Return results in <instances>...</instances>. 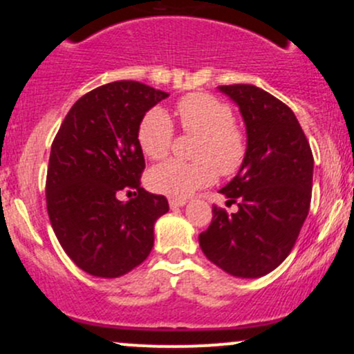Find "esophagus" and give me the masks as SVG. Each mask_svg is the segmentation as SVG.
Listing matches in <instances>:
<instances>
[{
    "mask_svg": "<svg viewBox=\"0 0 354 354\" xmlns=\"http://www.w3.org/2000/svg\"><path fill=\"white\" fill-rule=\"evenodd\" d=\"M186 205V200H178V198H171L169 200V206L171 208H180V206H185Z\"/></svg>",
    "mask_w": 354,
    "mask_h": 354,
    "instance_id": "esophagus-1",
    "label": "esophagus"
}]
</instances>
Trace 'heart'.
I'll return each instance as SVG.
<instances>
[{"label":"heart","mask_w":354,"mask_h":354,"mask_svg":"<svg viewBox=\"0 0 354 354\" xmlns=\"http://www.w3.org/2000/svg\"><path fill=\"white\" fill-rule=\"evenodd\" d=\"M176 115L183 131L200 135L194 148L196 161L168 160L153 166L146 176L153 191L183 200L213 185L218 173L233 176L245 166L248 136L234 123L233 109L226 101L209 93H189L176 103ZM173 141L174 124L168 113L160 106L148 109L138 126L141 151L151 160H160L169 153Z\"/></svg>","instance_id":"heart-1"}]
</instances>
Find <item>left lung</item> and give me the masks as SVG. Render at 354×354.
Returning <instances> with one entry per match:
<instances>
[{
	"mask_svg": "<svg viewBox=\"0 0 354 354\" xmlns=\"http://www.w3.org/2000/svg\"><path fill=\"white\" fill-rule=\"evenodd\" d=\"M246 124L248 158L219 193L236 213L213 206L200 234L211 263L238 278L273 271L293 250L311 203L313 153L290 106L253 84H223Z\"/></svg>",
	"mask_w": 354,
	"mask_h": 354,
	"instance_id": "8db88e82",
	"label": "left lung"
}]
</instances>
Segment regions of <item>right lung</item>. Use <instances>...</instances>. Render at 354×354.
<instances>
[{
  "instance_id": "1",
  "label": "right lung",
  "mask_w": 354,
  "mask_h": 354,
  "mask_svg": "<svg viewBox=\"0 0 354 354\" xmlns=\"http://www.w3.org/2000/svg\"><path fill=\"white\" fill-rule=\"evenodd\" d=\"M166 96L138 81L103 84L73 104L53 140L48 214L59 245L89 274L118 278L151 253L154 221L169 205L163 194L141 188L138 126ZM133 189L136 198L117 200Z\"/></svg>"
}]
</instances>
